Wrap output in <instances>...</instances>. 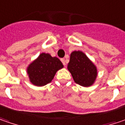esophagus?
<instances>
[{"mask_svg":"<svg viewBox=\"0 0 125 125\" xmlns=\"http://www.w3.org/2000/svg\"><path fill=\"white\" fill-rule=\"evenodd\" d=\"M61 61H62V62L63 63V64L64 66H66V62L65 59H61Z\"/></svg>","mask_w":125,"mask_h":125,"instance_id":"1","label":"esophagus"}]
</instances>
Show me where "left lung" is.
<instances>
[{
	"label": "left lung",
	"mask_w": 125,
	"mask_h": 125,
	"mask_svg": "<svg viewBox=\"0 0 125 125\" xmlns=\"http://www.w3.org/2000/svg\"><path fill=\"white\" fill-rule=\"evenodd\" d=\"M67 67L74 81L82 86H91L97 77L96 66L81 51H74L71 54Z\"/></svg>",
	"instance_id": "left-lung-1"
}]
</instances>
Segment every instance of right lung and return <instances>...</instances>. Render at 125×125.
<instances>
[{
	"instance_id": "add662e5",
	"label": "right lung",
	"mask_w": 125,
	"mask_h": 125,
	"mask_svg": "<svg viewBox=\"0 0 125 125\" xmlns=\"http://www.w3.org/2000/svg\"><path fill=\"white\" fill-rule=\"evenodd\" d=\"M63 67L57 57L42 53L27 67L30 82L37 86H43L50 83L58 70Z\"/></svg>"
}]
</instances>
